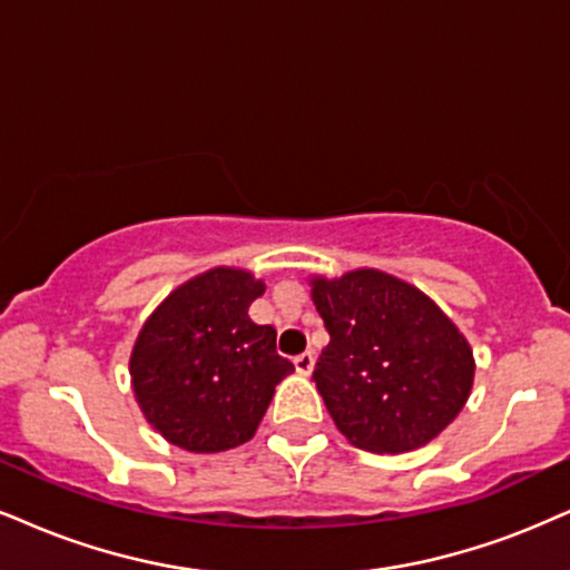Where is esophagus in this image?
Segmentation results:
<instances>
[{"mask_svg": "<svg viewBox=\"0 0 570 570\" xmlns=\"http://www.w3.org/2000/svg\"><path fill=\"white\" fill-rule=\"evenodd\" d=\"M293 364H296L298 375H308V372L314 370V354L312 351H304V354H298L296 360H293Z\"/></svg>", "mask_w": 570, "mask_h": 570, "instance_id": "34e87169", "label": "esophagus"}]
</instances>
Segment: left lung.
I'll use <instances>...</instances> for the list:
<instances>
[{
	"label": "left lung",
	"mask_w": 570,
	"mask_h": 570,
	"mask_svg": "<svg viewBox=\"0 0 570 570\" xmlns=\"http://www.w3.org/2000/svg\"><path fill=\"white\" fill-rule=\"evenodd\" d=\"M330 333L314 383L354 446L402 454L433 441L465 406L473 351L423 291L377 269L312 277Z\"/></svg>",
	"instance_id": "1"
}]
</instances>
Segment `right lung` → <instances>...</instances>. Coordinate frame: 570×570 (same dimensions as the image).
I'll use <instances>...</instances> for the list:
<instances>
[{"instance_id":"obj_1","label":"right lung","mask_w":570,"mask_h":570,"mask_svg":"<svg viewBox=\"0 0 570 570\" xmlns=\"http://www.w3.org/2000/svg\"><path fill=\"white\" fill-rule=\"evenodd\" d=\"M262 293L250 272L216 266L179 285L139 330L131 389L168 444L214 454L253 439L274 385L293 372L274 348L277 330L248 317Z\"/></svg>"}]
</instances>
